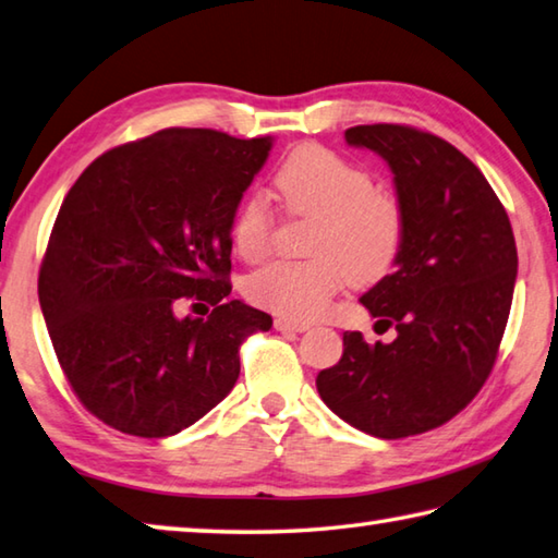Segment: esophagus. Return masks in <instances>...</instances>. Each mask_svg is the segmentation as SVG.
I'll return each mask as SVG.
<instances>
[{
  "mask_svg": "<svg viewBox=\"0 0 558 558\" xmlns=\"http://www.w3.org/2000/svg\"><path fill=\"white\" fill-rule=\"evenodd\" d=\"M272 327L278 331H307L310 324L307 322H298V319H288V317H276Z\"/></svg>",
  "mask_w": 558,
  "mask_h": 558,
  "instance_id": "34e87169",
  "label": "esophagus"
}]
</instances>
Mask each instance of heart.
<instances>
[{
	"instance_id": "1",
	"label": "heart",
	"mask_w": 558,
	"mask_h": 558,
	"mask_svg": "<svg viewBox=\"0 0 558 558\" xmlns=\"http://www.w3.org/2000/svg\"><path fill=\"white\" fill-rule=\"evenodd\" d=\"M280 205L314 221L307 260H278L253 272L246 295L268 312L312 319L327 310L343 282L373 286L398 263L408 221L400 199L376 190L366 170L324 146H300L276 173ZM276 217L260 195L239 207L231 236L241 258L263 260L272 248Z\"/></svg>"
}]
</instances>
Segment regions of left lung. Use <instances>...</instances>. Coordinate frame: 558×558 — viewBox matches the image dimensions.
Here are the masks:
<instances>
[{"instance_id": "obj_1", "label": "left lung", "mask_w": 558, "mask_h": 558, "mask_svg": "<svg viewBox=\"0 0 558 558\" xmlns=\"http://www.w3.org/2000/svg\"><path fill=\"white\" fill-rule=\"evenodd\" d=\"M395 175L408 234L398 268L361 298L390 343L343 331L337 366L319 371L331 412L373 437L441 427L488 380L510 317L518 246L502 202L449 141L408 124L347 129Z\"/></svg>"}]
</instances>
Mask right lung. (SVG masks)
Returning a JSON list of instances; mask_svg holds the SVG:
<instances>
[{
    "mask_svg": "<svg viewBox=\"0 0 558 558\" xmlns=\"http://www.w3.org/2000/svg\"><path fill=\"white\" fill-rule=\"evenodd\" d=\"M268 150V136L160 129L109 148L65 195L38 300L70 388L111 429L160 439L195 424L234 388L241 343L272 327L229 300L231 225Z\"/></svg>",
    "mask_w": 558,
    "mask_h": 558,
    "instance_id": "1",
    "label": "right lung"
}]
</instances>
